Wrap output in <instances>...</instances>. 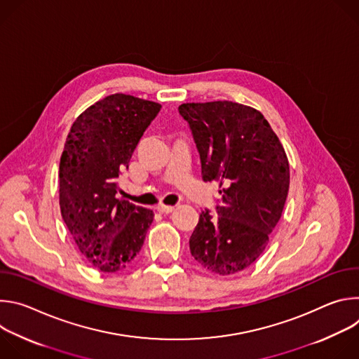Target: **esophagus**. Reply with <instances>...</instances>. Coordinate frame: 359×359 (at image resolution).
<instances>
[{
  "label": "esophagus",
  "mask_w": 359,
  "mask_h": 359,
  "mask_svg": "<svg viewBox=\"0 0 359 359\" xmlns=\"http://www.w3.org/2000/svg\"><path fill=\"white\" fill-rule=\"evenodd\" d=\"M158 212L163 213V215H169L175 210V206H166V204H158Z\"/></svg>",
  "instance_id": "esophagus-1"
}]
</instances>
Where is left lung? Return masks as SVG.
<instances>
[{
  "label": "left lung",
  "mask_w": 359,
  "mask_h": 359,
  "mask_svg": "<svg viewBox=\"0 0 359 359\" xmlns=\"http://www.w3.org/2000/svg\"><path fill=\"white\" fill-rule=\"evenodd\" d=\"M204 182H219L216 215L200 213L189 240L194 260L230 276L257 260L277 226L290 187L285 150L254 108L230 100L183 104Z\"/></svg>",
  "instance_id": "left-lung-1"
}]
</instances>
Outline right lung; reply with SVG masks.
<instances>
[{"label":"right lung","instance_id":"1","mask_svg":"<svg viewBox=\"0 0 359 359\" xmlns=\"http://www.w3.org/2000/svg\"><path fill=\"white\" fill-rule=\"evenodd\" d=\"M161 108L114 93L82 112L68 133L60 163L61 215L79 252L96 270L128 267L153 222L151 210L118 197V177Z\"/></svg>","mask_w":359,"mask_h":359}]
</instances>
